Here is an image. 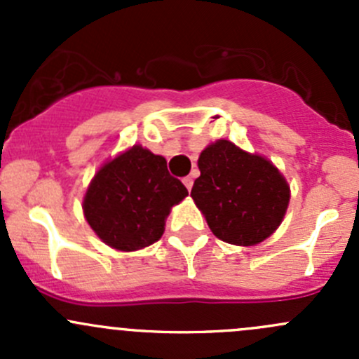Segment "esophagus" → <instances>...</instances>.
I'll return each mask as SVG.
<instances>
[{"label":"esophagus","instance_id":"obj_1","mask_svg":"<svg viewBox=\"0 0 359 359\" xmlns=\"http://www.w3.org/2000/svg\"><path fill=\"white\" fill-rule=\"evenodd\" d=\"M182 182H184V186L187 187V191H191V187H193V184H194V179H193V177L187 175V177H184Z\"/></svg>","mask_w":359,"mask_h":359}]
</instances>
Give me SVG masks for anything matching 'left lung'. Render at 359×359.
Masks as SVG:
<instances>
[{
  "mask_svg": "<svg viewBox=\"0 0 359 359\" xmlns=\"http://www.w3.org/2000/svg\"><path fill=\"white\" fill-rule=\"evenodd\" d=\"M198 166L201 175L191 196L219 240L252 247L276 231L290 187L273 163L229 140H217L200 154Z\"/></svg>",
  "mask_w": 359,
  "mask_h": 359,
  "instance_id": "1",
  "label": "left lung"
}]
</instances>
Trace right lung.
Listing matches in <instances>:
<instances>
[{
	"instance_id": "add662e5",
	"label": "right lung",
	"mask_w": 359,
	"mask_h": 359,
	"mask_svg": "<svg viewBox=\"0 0 359 359\" xmlns=\"http://www.w3.org/2000/svg\"><path fill=\"white\" fill-rule=\"evenodd\" d=\"M186 196V186L170 175L165 158L133 146L97 172L83 210L104 243L132 252L161 238L170 208Z\"/></svg>"
}]
</instances>
